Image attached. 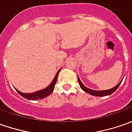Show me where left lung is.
Segmentation results:
<instances>
[{
    "instance_id": "left-lung-1",
    "label": "left lung",
    "mask_w": 132,
    "mask_h": 132,
    "mask_svg": "<svg viewBox=\"0 0 132 132\" xmlns=\"http://www.w3.org/2000/svg\"><path fill=\"white\" fill-rule=\"evenodd\" d=\"M122 80L116 86H115L114 88H112L111 89L105 90H91V89L88 88L87 87H85L84 85L82 84V82L80 81V78H79V76H78V82H79L80 88L82 89L84 91H85L86 93H89V94H90L92 96H108V95H110L112 93H114L116 90L118 88L119 85H120L121 82H122Z\"/></svg>"
}]
</instances>
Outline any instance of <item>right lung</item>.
Masks as SVG:
<instances>
[{"instance_id":"add662e5","label":"right lung","mask_w":132,"mask_h":132,"mask_svg":"<svg viewBox=\"0 0 132 132\" xmlns=\"http://www.w3.org/2000/svg\"><path fill=\"white\" fill-rule=\"evenodd\" d=\"M61 69L58 71L57 72V74L55 75V78L53 79L52 82L50 84L49 86H47L46 88L43 89V90H39V91H36L35 93H22L20 91H19L18 90H16L17 91V93H19L20 96H22V97H24L26 99H28V100H37V99H42L44 98L47 97L49 95H50L51 93H52L53 90H54V88H55V83L57 82V75L59 74Z\"/></svg>"}]
</instances>
